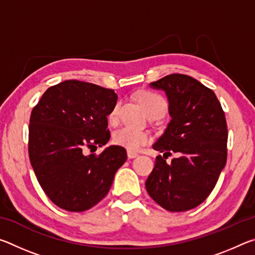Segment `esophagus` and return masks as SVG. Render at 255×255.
Wrapping results in <instances>:
<instances>
[{"instance_id": "esophagus-1", "label": "esophagus", "mask_w": 255, "mask_h": 255, "mask_svg": "<svg viewBox=\"0 0 255 255\" xmlns=\"http://www.w3.org/2000/svg\"><path fill=\"white\" fill-rule=\"evenodd\" d=\"M127 156L128 158H135L138 156V154L136 152H132V150H127Z\"/></svg>"}]
</instances>
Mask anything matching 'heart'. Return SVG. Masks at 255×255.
<instances>
[{"label":"heart","mask_w":255,"mask_h":255,"mask_svg":"<svg viewBox=\"0 0 255 255\" xmlns=\"http://www.w3.org/2000/svg\"><path fill=\"white\" fill-rule=\"evenodd\" d=\"M139 102L140 105L143 106L144 110L146 114H159L161 116L164 115V112L166 111L167 103L162 96L155 93V92H143L139 96ZM118 110H119V105H115L114 108L109 112V120L110 122H116L118 116ZM114 141L115 144H117L122 147H125L128 150H132V152H136V150L140 149L144 145H146L150 139V136L147 131L140 130V129H136L129 126H125L123 128L116 130L114 133Z\"/></svg>","instance_id":"obj_1"}]
</instances>
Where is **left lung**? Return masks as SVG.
Masks as SVG:
<instances>
[{
    "label": "left lung",
    "mask_w": 255,
    "mask_h": 255,
    "mask_svg": "<svg viewBox=\"0 0 255 255\" xmlns=\"http://www.w3.org/2000/svg\"><path fill=\"white\" fill-rule=\"evenodd\" d=\"M149 86L165 92L171 117L153 148L158 155L145 187L169 211L199 206L215 188L227 159L225 114L213 90L191 76L170 74ZM179 155L170 164L163 158Z\"/></svg>",
    "instance_id": "8db88e82"
}]
</instances>
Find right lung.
I'll list each match as a JSON object with an SVG mask.
<instances>
[{
  "label": "right lung",
  "mask_w": 255,
  "mask_h": 255,
  "mask_svg": "<svg viewBox=\"0 0 255 255\" xmlns=\"http://www.w3.org/2000/svg\"><path fill=\"white\" fill-rule=\"evenodd\" d=\"M114 90L76 80L47 89L29 125V157L42 190L59 208L85 211L107 196L116 172L126 162L122 146L100 155L85 148L110 139L108 118L117 103Z\"/></svg>",
  "instance_id": "1"
}]
</instances>
